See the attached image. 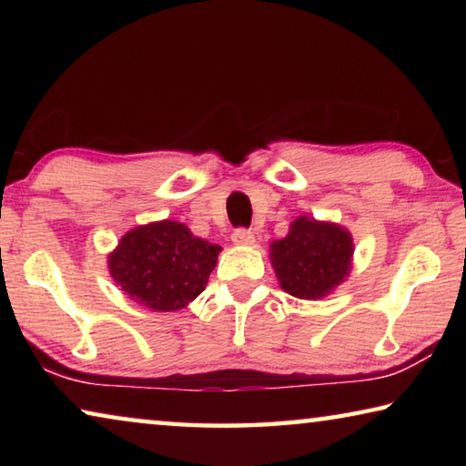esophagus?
I'll return each instance as SVG.
<instances>
[{
  "label": "esophagus",
  "instance_id": "34e87169",
  "mask_svg": "<svg viewBox=\"0 0 466 466\" xmlns=\"http://www.w3.org/2000/svg\"><path fill=\"white\" fill-rule=\"evenodd\" d=\"M232 242L234 244H252L255 242V234H252L248 228H236L232 234Z\"/></svg>",
  "mask_w": 466,
  "mask_h": 466
}]
</instances>
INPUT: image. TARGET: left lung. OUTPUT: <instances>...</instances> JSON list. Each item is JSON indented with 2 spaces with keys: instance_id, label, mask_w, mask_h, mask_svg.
I'll use <instances>...</instances> for the list:
<instances>
[{
  "instance_id": "left-lung-1",
  "label": "left lung",
  "mask_w": 466,
  "mask_h": 466,
  "mask_svg": "<svg viewBox=\"0 0 466 466\" xmlns=\"http://www.w3.org/2000/svg\"><path fill=\"white\" fill-rule=\"evenodd\" d=\"M353 242L343 228L298 218L286 238L271 244L279 286L302 299H317L337 288L351 269Z\"/></svg>"
}]
</instances>
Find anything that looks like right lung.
<instances>
[{"label": "right lung", "instance_id": "obj_1", "mask_svg": "<svg viewBox=\"0 0 466 466\" xmlns=\"http://www.w3.org/2000/svg\"><path fill=\"white\" fill-rule=\"evenodd\" d=\"M219 250L218 244L193 236L185 224L164 219L125 234L108 257V267L131 299L156 312H172L205 289Z\"/></svg>", "mask_w": 466, "mask_h": 466}]
</instances>
